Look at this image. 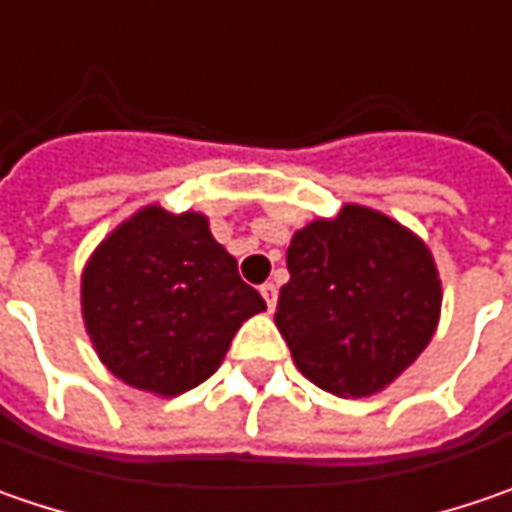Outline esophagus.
I'll use <instances>...</instances> for the list:
<instances>
[{"instance_id":"1","label":"esophagus","mask_w":512,"mask_h":512,"mask_svg":"<svg viewBox=\"0 0 512 512\" xmlns=\"http://www.w3.org/2000/svg\"><path fill=\"white\" fill-rule=\"evenodd\" d=\"M260 295H263L269 309H275V303H278V286H275V283H263V286H260Z\"/></svg>"}]
</instances>
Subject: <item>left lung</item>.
Returning a JSON list of instances; mask_svg holds the SVG:
<instances>
[{
    "instance_id": "left-lung-1",
    "label": "left lung",
    "mask_w": 512,
    "mask_h": 512,
    "mask_svg": "<svg viewBox=\"0 0 512 512\" xmlns=\"http://www.w3.org/2000/svg\"><path fill=\"white\" fill-rule=\"evenodd\" d=\"M280 289V335L326 392L361 398L392 384L427 349L441 283L427 246L395 220L344 206L292 237Z\"/></svg>"
}]
</instances>
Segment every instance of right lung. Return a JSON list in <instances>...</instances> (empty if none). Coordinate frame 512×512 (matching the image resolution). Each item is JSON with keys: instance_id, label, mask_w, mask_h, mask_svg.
Listing matches in <instances>:
<instances>
[{"instance_id": "right-lung-1", "label": "right lung", "mask_w": 512, "mask_h": 512, "mask_svg": "<svg viewBox=\"0 0 512 512\" xmlns=\"http://www.w3.org/2000/svg\"><path fill=\"white\" fill-rule=\"evenodd\" d=\"M266 309L203 214L148 206L82 275V318L105 367L131 387L180 395L220 367L240 323Z\"/></svg>"}]
</instances>
